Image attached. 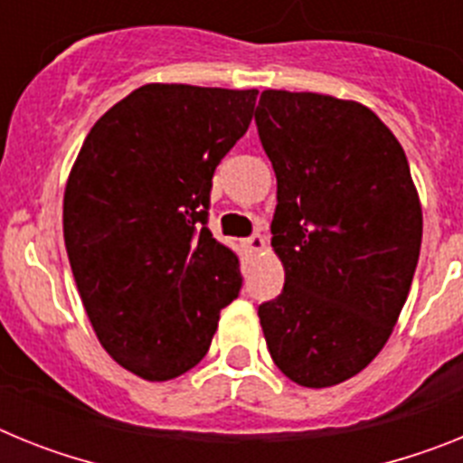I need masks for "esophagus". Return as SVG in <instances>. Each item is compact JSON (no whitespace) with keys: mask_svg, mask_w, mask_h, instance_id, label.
<instances>
[{"mask_svg":"<svg viewBox=\"0 0 463 463\" xmlns=\"http://www.w3.org/2000/svg\"><path fill=\"white\" fill-rule=\"evenodd\" d=\"M245 245H248V250L250 252H261L264 250V236L252 234L250 239H245Z\"/></svg>","mask_w":463,"mask_h":463,"instance_id":"1","label":"esophagus"}]
</instances>
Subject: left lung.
<instances>
[{
  "label": "left lung",
  "mask_w": 463,
  "mask_h": 463,
  "mask_svg": "<svg viewBox=\"0 0 463 463\" xmlns=\"http://www.w3.org/2000/svg\"><path fill=\"white\" fill-rule=\"evenodd\" d=\"M255 122L285 267L280 297L257 310L261 331L289 380L331 387L366 369L399 320L422 245L420 196L401 143L357 101L264 90Z\"/></svg>",
  "instance_id": "1"
}]
</instances>
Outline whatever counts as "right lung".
I'll return each mask as SVG.
<instances>
[{
	"mask_svg": "<svg viewBox=\"0 0 463 463\" xmlns=\"http://www.w3.org/2000/svg\"><path fill=\"white\" fill-rule=\"evenodd\" d=\"M257 90L150 83L94 122L64 190V245L92 329L150 383L202 362L239 297V257L213 239L215 166L248 132Z\"/></svg>",
	"mask_w": 463,
	"mask_h": 463,
	"instance_id": "add662e5",
	"label": "right lung"
}]
</instances>
